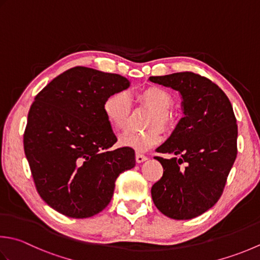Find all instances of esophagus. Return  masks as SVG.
<instances>
[{"label": "esophagus", "instance_id": "obj_1", "mask_svg": "<svg viewBox=\"0 0 260 260\" xmlns=\"http://www.w3.org/2000/svg\"><path fill=\"white\" fill-rule=\"evenodd\" d=\"M135 159L137 164H142V162H144L147 160V157L144 154H141V153H136L135 155Z\"/></svg>", "mask_w": 260, "mask_h": 260}]
</instances>
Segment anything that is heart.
Listing matches in <instances>:
<instances>
[{
    "instance_id": "b5f03b06",
    "label": "heart",
    "mask_w": 260,
    "mask_h": 260,
    "mask_svg": "<svg viewBox=\"0 0 260 260\" xmlns=\"http://www.w3.org/2000/svg\"><path fill=\"white\" fill-rule=\"evenodd\" d=\"M134 100L152 110L145 124L150 129L145 132H126L119 137V143L136 151H146L161 142L162 137L159 128L162 131L170 128L171 119L168 110L171 108L174 100L166 89L156 85L139 90L134 94ZM103 109L106 119L115 131L121 132L126 129L132 110L131 101L126 93L115 92L107 96Z\"/></svg>"
}]
</instances>
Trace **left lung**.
<instances>
[{
	"mask_svg": "<svg viewBox=\"0 0 260 260\" xmlns=\"http://www.w3.org/2000/svg\"><path fill=\"white\" fill-rule=\"evenodd\" d=\"M151 82L181 95L184 117L156 149L164 176L152 186L154 205L175 220H189L210 210L224 189L237 157L238 125L226 94L204 76L180 72L150 76Z\"/></svg>",
	"mask_w": 260,
	"mask_h": 260,
	"instance_id": "8db88e82",
	"label": "left lung"
}]
</instances>
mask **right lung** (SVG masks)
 <instances>
[{
  "label": "right lung",
  "mask_w": 260,
  "mask_h": 260,
  "mask_svg": "<svg viewBox=\"0 0 260 260\" xmlns=\"http://www.w3.org/2000/svg\"><path fill=\"white\" fill-rule=\"evenodd\" d=\"M131 82L114 73L76 66L36 95L23 135L36 188L63 215L85 218L109 204L115 181L135 167L132 147L111 149L117 137L106 119V98Z\"/></svg>",
  "instance_id": "1"
}]
</instances>
